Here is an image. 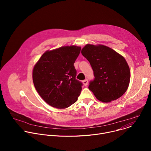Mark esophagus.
Here are the masks:
<instances>
[{
    "instance_id": "obj_1",
    "label": "esophagus",
    "mask_w": 151,
    "mask_h": 151,
    "mask_svg": "<svg viewBox=\"0 0 151 151\" xmlns=\"http://www.w3.org/2000/svg\"><path fill=\"white\" fill-rule=\"evenodd\" d=\"M88 80L87 79H85V80H83V81H82V83H83V84L85 85V86H87V85H88Z\"/></svg>"
}]
</instances>
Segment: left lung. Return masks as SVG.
I'll return each instance as SVG.
<instances>
[{"label": "left lung", "mask_w": 151, "mask_h": 151, "mask_svg": "<svg viewBox=\"0 0 151 151\" xmlns=\"http://www.w3.org/2000/svg\"><path fill=\"white\" fill-rule=\"evenodd\" d=\"M90 62L94 79L88 88L97 100L109 103L121 97L130 81V70L123 56L103 45L87 44L81 51Z\"/></svg>", "instance_id": "8db88e82"}]
</instances>
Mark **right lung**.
<instances>
[{"label":"right lung","instance_id":"right-lung-1","mask_svg":"<svg viewBox=\"0 0 151 151\" xmlns=\"http://www.w3.org/2000/svg\"><path fill=\"white\" fill-rule=\"evenodd\" d=\"M81 47L71 45L47 51L33 70L35 87L47 103L65 109L78 100L82 83L76 79L73 66Z\"/></svg>","mask_w":151,"mask_h":151}]
</instances>
